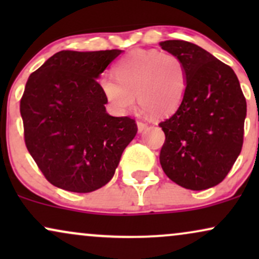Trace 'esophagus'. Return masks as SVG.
Instances as JSON below:
<instances>
[{
  "label": "esophagus",
  "mask_w": 259,
  "mask_h": 259,
  "mask_svg": "<svg viewBox=\"0 0 259 259\" xmlns=\"http://www.w3.org/2000/svg\"><path fill=\"white\" fill-rule=\"evenodd\" d=\"M148 127V125L146 123H144V121H138V130L139 133H144L145 130H146Z\"/></svg>",
  "instance_id": "obj_1"
}]
</instances>
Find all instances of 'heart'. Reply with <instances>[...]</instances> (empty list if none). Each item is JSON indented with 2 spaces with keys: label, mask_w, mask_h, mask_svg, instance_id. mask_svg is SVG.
<instances>
[{
  "label": "heart",
  "mask_w": 259,
  "mask_h": 259,
  "mask_svg": "<svg viewBox=\"0 0 259 259\" xmlns=\"http://www.w3.org/2000/svg\"><path fill=\"white\" fill-rule=\"evenodd\" d=\"M115 78L102 76L100 89L117 113L135 105L154 117H167L178 109L185 96L187 73L184 62L157 50H135L115 65Z\"/></svg>",
  "instance_id": "heart-1"
}]
</instances>
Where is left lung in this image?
Listing matches in <instances>:
<instances>
[{
    "label": "left lung",
    "mask_w": 259,
    "mask_h": 259,
    "mask_svg": "<svg viewBox=\"0 0 259 259\" xmlns=\"http://www.w3.org/2000/svg\"><path fill=\"white\" fill-rule=\"evenodd\" d=\"M159 46L178 56L187 73L183 102L159 123L165 134L160 165L178 185L209 189L224 180L241 152L245 96L234 70L202 47L183 40Z\"/></svg>",
    "instance_id": "left-lung-1"
}]
</instances>
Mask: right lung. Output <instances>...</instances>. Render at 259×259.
Returning a JSON list of instances; mask_svg holds the SVG:
<instances>
[{
  "label": "right lung",
  "mask_w": 259,
  "mask_h": 259,
  "mask_svg": "<svg viewBox=\"0 0 259 259\" xmlns=\"http://www.w3.org/2000/svg\"><path fill=\"white\" fill-rule=\"evenodd\" d=\"M121 50L61 51L29 76L20 100L29 153L52 185L86 194L105 186L138 133L112 117L97 79Z\"/></svg>",
  "instance_id": "right-lung-1"
}]
</instances>
